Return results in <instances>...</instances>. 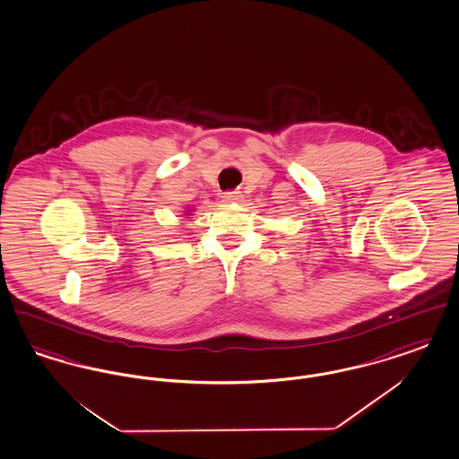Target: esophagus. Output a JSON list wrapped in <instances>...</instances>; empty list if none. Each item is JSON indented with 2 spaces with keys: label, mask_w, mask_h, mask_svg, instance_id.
<instances>
[{
  "label": "esophagus",
  "mask_w": 459,
  "mask_h": 459,
  "mask_svg": "<svg viewBox=\"0 0 459 459\" xmlns=\"http://www.w3.org/2000/svg\"><path fill=\"white\" fill-rule=\"evenodd\" d=\"M239 193H225L223 201L225 203H236V201H239Z\"/></svg>",
  "instance_id": "esophagus-1"
}]
</instances>
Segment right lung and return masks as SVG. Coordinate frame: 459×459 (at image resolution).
I'll use <instances>...</instances> for the list:
<instances>
[{
    "mask_svg": "<svg viewBox=\"0 0 459 459\" xmlns=\"http://www.w3.org/2000/svg\"><path fill=\"white\" fill-rule=\"evenodd\" d=\"M187 212H189V210H187Z\"/></svg>",
    "mask_w": 459,
    "mask_h": 459,
    "instance_id": "add662e5",
    "label": "right lung"
}]
</instances>
